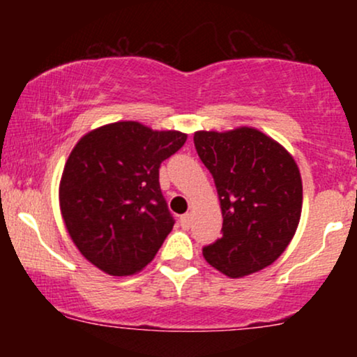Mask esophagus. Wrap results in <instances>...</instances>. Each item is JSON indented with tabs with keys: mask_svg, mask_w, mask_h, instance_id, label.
I'll use <instances>...</instances> for the list:
<instances>
[{
	"mask_svg": "<svg viewBox=\"0 0 357 357\" xmlns=\"http://www.w3.org/2000/svg\"><path fill=\"white\" fill-rule=\"evenodd\" d=\"M181 227L184 230H188L191 227V213H186V215L181 216Z\"/></svg>",
	"mask_w": 357,
	"mask_h": 357,
	"instance_id": "esophagus-1",
	"label": "esophagus"
}]
</instances>
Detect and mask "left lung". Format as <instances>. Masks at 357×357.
<instances>
[{"mask_svg": "<svg viewBox=\"0 0 357 357\" xmlns=\"http://www.w3.org/2000/svg\"><path fill=\"white\" fill-rule=\"evenodd\" d=\"M199 159L215 179L223 236L203 248L211 267L240 278L272 265L296 235L302 178L296 159L255 127L196 130Z\"/></svg>", "mask_w": 357, "mask_h": 357, "instance_id": "obj_1", "label": "left lung"}]
</instances>
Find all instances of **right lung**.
Wrapping results in <instances>:
<instances>
[{
    "label": "right lung",
    "mask_w": 357,
    "mask_h": 357,
    "mask_svg": "<svg viewBox=\"0 0 357 357\" xmlns=\"http://www.w3.org/2000/svg\"><path fill=\"white\" fill-rule=\"evenodd\" d=\"M186 137L119 121L90 130L72 149L59 188L61 218L79 252L102 272H141L173 230L159 166Z\"/></svg>",
    "instance_id": "1"
}]
</instances>
